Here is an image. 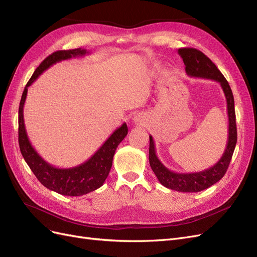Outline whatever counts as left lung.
<instances>
[{
  "label": "left lung",
  "instance_id": "1",
  "mask_svg": "<svg viewBox=\"0 0 257 257\" xmlns=\"http://www.w3.org/2000/svg\"><path fill=\"white\" fill-rule=\"evenodd\" d=\"M179 56L183 60L185 65V72L191 77H198V78L211 79L220 82L223 92L226 97L227 103V114H228V139L226 149L219 162L203 172L191 173V174H178L169 170L162 164V162L155 153V146L152 136L150 137L149 147V162L153 173L159 179L162 185L165 188L183 192L193 193L200 192L208 189L220 181L226 173L230 163L232 153L237 144V126H236V113H235V102L231 89L227 80L225 79L223 74L219 71L213 62L210 60L206 54L195 48H180L178 50Z\"/></svg>",
  "mask_w": 257,
  "mask_h": 257
}]
</instances>
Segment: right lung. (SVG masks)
<instances>
[{"instance_id": "obj_1", "label": "right lung", "mask_w": 257, "mask_h": 257, "mask_svg": "<svg viewBox=\"0 0 257 257\" xmlns=\"http://www.w3.org/2000/svg\"><path fill=\"white\" fill-rule=\"evenodd\" d=\"M87 53L89 52L81 48L59 50L51 53L35 69L22 93L19 105L18 141L23 159L44 186L65 196H81L97 190L103 185L112 166V159L116 147L127 135L128 130L126 123H123L119 128H116L88 161L72 168H58L46 162L31 145L23 120V106L27 98L28 88L44 71L56 64L57 62L83 57Z\"/></svg>"}]
</instances>
